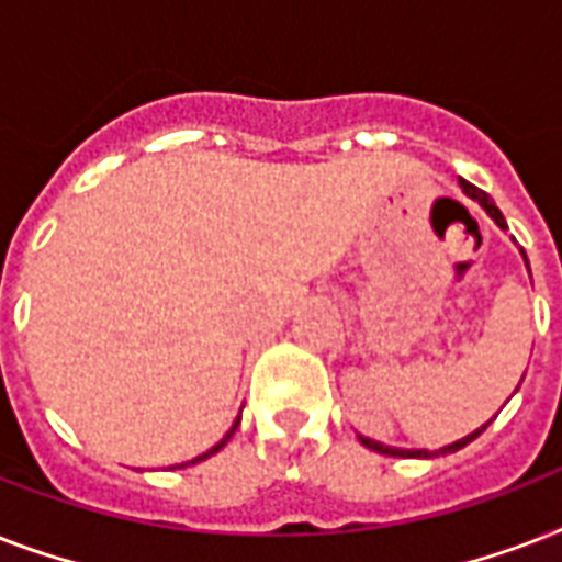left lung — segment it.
<instances>
[{
	"mask_svg": "<svg viewBox=\"0 0 562 562\" xmlns=\"http://www.w3.org/2000/svg\"><path fill=\"white\" fill-rule=\"evenodd\" d=\"M461 189H463V194H467V198H472V201L479 203L481 210L487 212L490 218L496 221L498 229H507L505 215H502V210H498L496 203H493V198H490L487 192H481L479 187H472V183H467V180H461ZM519 254H522L525 265H528V256H525V250H519ZM528 273H531V268H528ZM490 423H493V419H490ZM490 423H484V426H481V428H475L472 435L461 437V440H454V443L440 446V449H435V452H431V449H400V446L379 443V440H370V437H364V435H359V440L364 446H368V449H373V452L391 454V458H437V454H452V452H458V449H463V446H467V443H472V440H475V437H479L481 431H484V428L490 426Z\"/></svg>",
	"mask_w": 562,
	"mask_h": 562,
	"instance_id": "obj_1",
	"label": "left lung"
}]
</instances>
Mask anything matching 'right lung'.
Segmentation results:
<instances>
[{"instance_id":"obj_1","label":"right lung","mask_w":562,"mask_h":562,"mask_svg":"<svg viewBox=\"0 0 562 562\" xmlns=\"http://www.w3.org/2000/svg\"><path fill=\"white\" fill-rule=\"evenodd\" d=\"M238 423H241V414H238V417L233 419V426H229V431H227V435H224V437H221L218 443H215V446H210V449H206V452H203V454H198V458H192V461H187V463H175V467H171V470H180V467H189V463L206 461V458H210V454H215V452H218V449H224V446H227V440H229V437L236 435Z\"/></svg>"}]
</instances>
